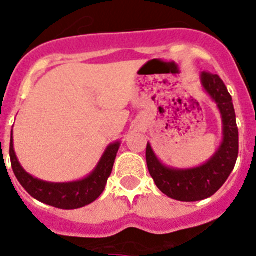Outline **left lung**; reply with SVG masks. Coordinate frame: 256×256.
Wrapping results in <instances>:
<instances>
[{"label":"left lung","instance_id":"1","mask_svg":"<svg viewBox=\"0 0 256 256\" xmlns=\"http://www.w3.org/2000/svg\"><path fill=\"white\" fill-rule=\"evenodd\" d=\"M200 79L222 114L223 140L214 156L199 167L180 170L163 164L150 144L146 145V164L156 188L180 202H199L216 194L234 171L238 156V128L231 94L218 75L204 71Z\"/></svg>","mask_w":256,"mask_h":256}]
</instances>
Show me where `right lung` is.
Masks as SVG:
<instances>
[{
  "label": "right lung",
  "instance_id": "obj_1",
  "mask_svg": "<svg viewBox=\"0 0 256 256\" xmlns=\"http://www.w3.org/2000/svg\"><path fill=\"white\" fill-rule=\"evenodd\" d=\"M118 148V142L110 144L100 158V163L88 177L79 181H74V182L64 184L42 181L25 171L16 158L15 150H14L12 131H11L10 140V158L16 178L28 191V194H30L34 199L54 208L78 209L88 206L100 196L106 188L108 177L112 174Z\"/></svg>",
  "mask_w": 256,
  "mask_h": 256
}]
</instances>
